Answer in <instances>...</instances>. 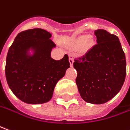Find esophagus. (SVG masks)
Segmentation results:
<instances>
[{
    "mask_svg": "<svg viewBox=\"0 0 130 130\" xmlns=\"http://www.w3.org/2000/svg\"><path fill=\"white\" fill-rule=\"evenodd\" d=\"M69 62H70V66L72 67V65H73V62H74V58H72V56H71V55H70V57H69Z\"/></svg>",
    "mask_w": 130,
    "mask_h": 130,
    "instance_id": "esophagus-1",
    "label": "esophagus"
}]
</instances>
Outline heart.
<instances>
[{
	"label": "heart",
	"mask_w": 130,
	"mask_h": 130,
	"mask_svg": "<svg viewBox=\"0 0 130 130\" xmlns=\"http://www.w3.org/2000/svg\"><path fill=\"white\" fill-rule=\"evenodd\" d=\"M72 46L75 48L80 47L81 53L85 54L95 45V41L92 36L81 35L72 40Z\"/></svg>",
	"instance_id": "heart-1"
}]
</instances>
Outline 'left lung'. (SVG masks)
<instances>
[{
	"mask_svg": "<svg viewBox=\"0 0 130 130\" xmlns=\"http://www.w3.org/2000/svg\"><path fill=\"white\" fill-rule=\"evenodd\" d=\"M97 43L73 67L77 72L76 84L85 102L100 105L120 92L126 77L125 55L118 37L103 29L95 31Z\"/></svg>",
	"mask_w": 130,
	"mask_h": 130,
	"instance_id": "8db88e82",
	"label": "left lung"
}]
</instances>
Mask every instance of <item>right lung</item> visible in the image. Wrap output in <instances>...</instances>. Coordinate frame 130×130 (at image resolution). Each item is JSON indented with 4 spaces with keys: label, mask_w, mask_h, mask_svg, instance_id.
Masks as SVG:
<instances>
[{
    "label": "right lung",
    "mask_w": 130,
    "mask_h": 130,
    "mask_svg": "<svg viewBox=\"0 0 130 130\" xmlns=\"http://www.w3.org/2000/svg\"><path fill=\"white\" fill-rule=\"evenodd\" d=\"M52 34L41 28L18 33L6 57V77L13 93L28 104L50 101L56 84L70 68L68 55L55 60L51 58L56 45Z\"/></svg>",
    "instance_id": "1"
}]
</instances>
